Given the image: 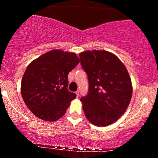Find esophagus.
Masks as SVG:
<instances>
[{
    "label": "esophagus",
    "instance_id": "34e87169",
    "mask_svg": "<svg viewBox=\"0 0 158 158\" xmlns=\"http://www.w3.org/2000/svg\"><path fill=\"white\" fill-rule=\"evenodd\" d=\"M75 93H76V95H77V98H79V91H77V92H75Z\"/></svg>",
    "mask_w": 158,
    "mask_h": 158
}]
</instances>
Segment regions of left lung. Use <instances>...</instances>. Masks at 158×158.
I'll use <instances>...</instances> for the list:
<instances>
[{"instance_id":"obj_1","label":"left lung","mask_w":158,"mask_h":158,"mask_svg":"<svg viewBox=\"0 0 158 158\" xmlns=\"http://www.w3.org/2000/svg\"><path fill=\"white\" fill-rule=\"evenodd\" d=\"M79 57L89 84L87 95L81 98L85 116L96 126H108L120 118L130 102L129 74L119 58L107 51H86Z\"/></svg>"}]
</instances>
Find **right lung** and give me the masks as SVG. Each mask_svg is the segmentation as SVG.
<instances>
[{
  "label": "right lung",
  "instance_id": "add662e5",
  "mask_svg": "<svg viewBox=\"0 0 158 158\" xmlns=\"http://www.w3.org/2000/svg\"><path fill=\"white\" fill-rule=\"evenodd\" d=\"M79 63L74 53L54 49L29 64L21 81V93L35 116L52 122L65 114L76 98L68 89V74Z\"/></svg>",
  "mask_w": 158,
  "mask_h": 158
}]
</instances>
